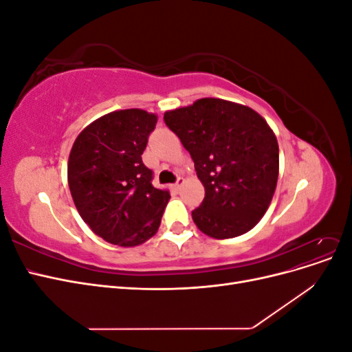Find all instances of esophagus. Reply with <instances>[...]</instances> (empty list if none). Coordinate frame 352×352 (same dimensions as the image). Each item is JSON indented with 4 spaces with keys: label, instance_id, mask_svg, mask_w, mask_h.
Returning <instances> with one entry per match:
<instances>
[{
    "label": "esophagus",
    "instance_id": "1",
    "mask_svg": "<svg viewBox=\"0 0 352 352\" xmlns=\"http://www.w3.org/2000/svg\"><path fill=\"white\" fill-rule=\"evenodd\" d=\"M184 182H185L184 177H177V182H176L172 188L177 192V190H180V188H182V184H184Z\"/></svg>",
    "mask_w": 352,
    "mask_h": 352
}]
</instances>
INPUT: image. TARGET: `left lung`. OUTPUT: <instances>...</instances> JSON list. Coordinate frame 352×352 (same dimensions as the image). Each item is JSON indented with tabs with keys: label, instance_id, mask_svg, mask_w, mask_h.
Returning a JSON list of instances; mask_svg holds the SVG:
<instances>
[{
	"label": "left lung",
	"instance_id": "8db88e82",
	"mask_svg": "<svg viewBox=\"0 0 352 352\" xmlns=\"http://www.w3.org/2000/svg\"><path fill=\"white\" fill-rule=\"evenodd\" d=\"M189 151L206 197L192 211L201 232L228 239L251 230L267 211L279 176L278 140L245 105L202 98L164 114Z\"/></svg>",
	"mask_w": 352,
	"mask_h": 352
}]
</instances>
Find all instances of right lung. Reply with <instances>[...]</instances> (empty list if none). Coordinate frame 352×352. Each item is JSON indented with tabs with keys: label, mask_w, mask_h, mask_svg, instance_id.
Here are the masks:
<instances>
[{
	"label": "right lung",
	"mask_w": 352,
	"mask_h": 352,
	"mask_svg": "<svg viewBox=\"0 0 352 352\" xmlns=\"http://www.w3.org/2000/svg\"><path fill=\"white\" fill-rule=\"evenodd\" d=\"M157 116L131 109L95 120L74 141L67 166L69 188L80 217L104 241L135 247L162 221L168 190L153 185L142 162Z\"/></svg>",
	"instance_id": "add662e5"
}]
</instances>
